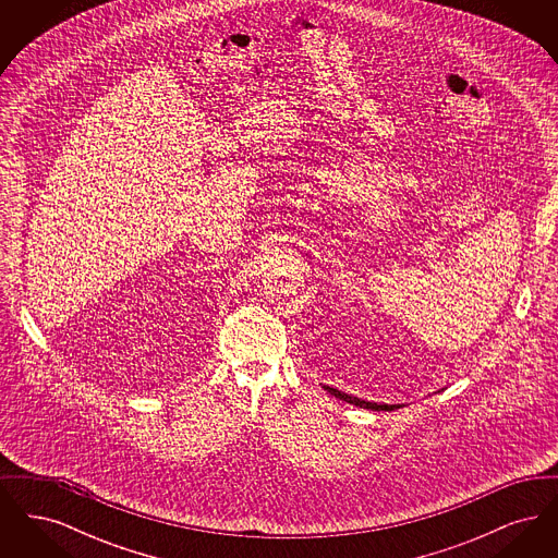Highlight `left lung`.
<instances>
[{"label": "left lung", "mask_w": 558, "mask_h": 558, "mask_svg": "<svg viewBox=\"0 0 558 558\" xmlns=\"http://www.w3.org/2000/svg\"><path fill=\"white\" fill-rule=\"evenodd\" d=\"M330 396H335V398L343 399L347 403H353V405H360V408H366V410H374V412H391V410H398L401 408L399 403L396 405H389V403H374V401H366V399L355 398V396H347L343 391H339V389H332V387H324Z\"/></svg>", "instance_id": "obj_1"}]
</instances>
